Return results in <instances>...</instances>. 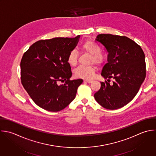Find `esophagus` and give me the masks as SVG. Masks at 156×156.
I'll return each mask as SVG.
<instances>
[{
    "mask_svg": "<svg viewBox=\"0 0 156 156\" xmlns=\"http://www.w3.org/2000/svg\"><path fill=\"white\" fill-rule=\"evenodd\" d=\"M83 82H87V83H91L93 82V80H84Z\"/></svg>",
    "mask_w": 156,
    "mask_h": 156,
    "instance_id": "1",
    "label": "esophagus"
}]
</instances>
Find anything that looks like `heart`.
I'll return each instance as SVG.
<instances>
[{"label":"heart","instance_id":"1","mask_svg":"<svg viewBox=\"0 0 156 156\" xmlns=\"http://www.w3.org/2000/svg\"><path fill=\"white\" fill-rule=\"evenodd\" d=\"M81 49L83 51L87 52L91 55L90 59V63H94L96 65H100L104 61V56L101 54L100 47L95 43L91 41L85 42L82 45ZM78 55L75 51L69 52L68 55L67 61L71 66H76L77 63ZM95 73V69L92 66H79L74 70V75L76 77L91 79L93 78Z\"/></svg>","mask_w":156,"mask_h":156}]
</instances>
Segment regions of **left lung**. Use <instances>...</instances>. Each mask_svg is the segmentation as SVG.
<instances>
[{
  "label": "left lung",
  "mask_w": 156,
  "mask_h": 156,
  "mask_svg": "<svg viewBox=\"0 0 156 156\" xmlns=\"http://www.w3.org/2000/svg\"><path fill=\"white\" fill-rule=\"evenodd\" d=\"M95 41L108 53V63L101 75L107 81L111 78L114 81L112 84L101 82L94 98L106 109L120 108L133 99L145 79V54L139 45L125 36L101 34Z\"/></svg>",
  "instance_id": "obj_1"
}]
</instances>
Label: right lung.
I'll list each match as a JSON object with an SVG mask.
<instances>
[{
  "label": "right lung",
  "instance_id": "right-lung-1",
  "mask_svg": "<svg viewBox=\"0 0 156 156\" xmlns=\"http://www.w3.org/2000/svg\"><path fill=\"white\" fill-rule=\"evenodd\" d=\"M80 36L41 40L24 53L20 62L22 83L39 107L52 112L66 108L76 98L80 79L70 80L67 58ZM66 82L60 84V81Z\"/></svg>",
  "mask_w": 156,
  "mask_h": 156
}]
</instances>
